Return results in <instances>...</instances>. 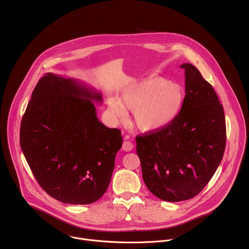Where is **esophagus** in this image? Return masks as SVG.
<instances>
[{
	"mask_svg": "<svg viewBox=\"0 0 249 249\" xmlns=\"http://www.w3.org/2000/svg\"><path fill=\"white\" fill-rule=\"evenodd\" d=\"M133 144L131 143V142H129V141H124L123 142V145H122V150L123 151H125V152H130V151H132V149H133Z\"/></svg>",
	"mask_w": 249,
	"mask_h": 249,
	"instance_id": "34e87169",
	"label": "esophagus"
}]
</instances>
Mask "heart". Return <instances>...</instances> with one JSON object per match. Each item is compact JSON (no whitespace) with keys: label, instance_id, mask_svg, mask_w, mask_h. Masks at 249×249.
<instances>
[{"label":"heart","instance_id":"b5f03b06","mask_svg":"<svg viewBox=\"0 0 249 249\" xmlns=\"http://www.w3.org/2000/svg\"><path fill=\"white\" fill-rule=\"evenodd\" d=\"M183 101L181 86L151 76L127 87L119 98L110 97L108 109L118 120L127 118V110L134 111V124L141 132L156 133L177 117Z\"/></svg>","mask_w":249,"mask_h":249}]
</instances>
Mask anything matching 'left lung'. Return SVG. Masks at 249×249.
<instances>
[{"label":"left lung","instance_id":"left-lung-1","mask_svg":"<svg viewBox=\"0 0 249 249\" xmlns=\"http://www.w3.org/2000/svg\"><path fill=\"white\" fill-rule=\"evenodd\" d=\"M180 112L165 128L136 137L137 155L148 189L167 202L198 195L216 172L226 148L223 105L213 87L190 63Z\"/></svg>","mask_w":249,"mask_h":249}]
</instances>
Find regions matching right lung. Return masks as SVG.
Here are the masks:
<instances>
[{
    "label": "right lung",
    "instance_id": "1",
    "mask_svg": "<svg viewBox=\"0 0 249 249\" xmlns=\"http://www.w3.org/2000/svg\"><path fill=\"white\" fill-rule=\"evenodd\" d=\"M100 92L73 79L46 74L33 89L19 142L39 185L65 204L86 205L107 190L121 131L96 116Z\"/></svg>",
    "mask_w": 249,
    "mask_h": 249
}]
</instances>
